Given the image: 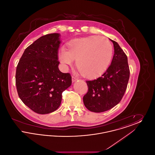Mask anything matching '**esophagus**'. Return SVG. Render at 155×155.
I'll use <instances>...</instances> for the list:
<instances>
[{
  "label": "esophagus",
  "instance_id": "1",
  "mask_svg": "<svg viewBox=\"0 0 155 155\" xmlns=\"http://www.w3.org/2000/svg\"><path fill=\"white\" fill-rule=\"evenodd\" d=\"M78 80V79L77 78H76L75 77H74V76L72 77V82H73L77 81V80Z\"/></svg>",
  "mask_w": 155,
  "mask_h": 155
}]
</instances>
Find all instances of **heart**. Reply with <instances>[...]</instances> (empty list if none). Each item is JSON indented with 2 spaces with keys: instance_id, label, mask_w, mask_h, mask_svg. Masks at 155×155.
<instances>
[{
  "instance_id": "obj_1",
  "label": "heart",
  "mask_w": 155,
  "mask_h": 155,
  "mask_svg": "<svg viewBox=\"0 0 155 155\" xmlns=\"http://www.w3.org/2000/svg\"><path fill=\"white\" fill-rule=\"evenodd\" d=\"M112 54V45L107 38L91 36L73 40L67 51L64 49L61 51L59 58L66 65L71 64L73 60H76V66L81 75L93 79L105 71Z\"/></svg>"
}]
</instances>
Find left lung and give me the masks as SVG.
<instances>
[{"label":"left lung","instance_id":"8db88e82","mask_svg":"<svg viewBox=\"0 0 155 155\" xmlns=\"http://www.w3.org/2000/svg\"><path fill=\"white\" fill-rule=\"evenodd\" d=\"M110 41L114 53L110 66L101 77L86 81L88 89L83 102L89 110L95 113L109 110L121 101L130 78L127 55L117 42Z\"/></svg>","mask_w":155,"mask_h":155}]
</instances>
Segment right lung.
<instances>
[{
    "instance_id": "obj_1",
    "label": "right lung",
    "mask_w": 155,
    "mask_h": 155,
    "mask_svg": "<svg viewBox=\"0 0 155 155\" xmlns=\"http://www.w3.org/2000/svg\"><path fill=\"white\" fill-rule=\"evenodd\" d=\"M59 36L54 33L38 38L25 49L16 68L18 96L38 114L57 110L63 92L71 85L70 74L63 73L58 68Z\"/></svg>"
}]
</instances>
